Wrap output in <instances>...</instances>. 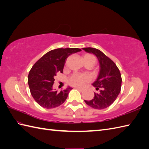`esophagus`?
<instances>
[{
    "label": "esophagus",
    "mask_w": 149,
    "mask_h": 149,
    "mask_svg": "<svg viewBox=\"0 0 149 149\" xmlns=\"http://www.w3.org/2000/svg\"><path fill=\"white\" fill-rule=\"evenodd\" d=\"M76 89H77L78 90H79L81 91H83L84 90V88H79V87H75Z\"/></svg>",
    "instance_id": "34e87169"
}]
</instances>
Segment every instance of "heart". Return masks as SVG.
Returning a JSON list of instances; mask_svg holds the SVG:
<instances>
[{"instance_id":"heart-1","label":"heart","mask_w":149,"mask_h":149,"mask_svg":"<svg viewBox=\"0 0 149 149\" xmlns=\"http://www.w3.org/2000/svg\"><path fill=\"white\" fill-rule=\"evenodd\" d=\"M84 61H91L95 63L96 59L94 56L86 54L83 57ZM90 78L86 75L78 74V73H74L68 79V83L73 86H82L83 85L89 81Z\"/></svg>"}]
</instances>
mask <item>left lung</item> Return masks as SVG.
I'll return each instance as SVG.
<instances>
[{
	"label": "left lung",
	"mask_w": 149,
	"mask_h": 149,
	"mask_svg": "<svg viewBox=\"0 0 149 149\" xmlns=\"http://www.w3.org/2000/svg\"><path fill=\"white\" fill-rule=\"evenodd\" d=\"M86 52L97 56L100 64V72L97 80L92 84L97 93L90 100H84L87 105L97 109H103L115 102L121 90L122 77L116 64L100 50L87 47Z\"/></svg>",
	"instance_id": "obj_1"
}]
</instances>
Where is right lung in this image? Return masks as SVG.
<instances>
[{
  "mask_svg": "<svg viewBox=\"0 0 149 149\" xmlns=\"http://www.w3.org/2000/svg\"><path fill=\"white\" fill-rule=\"evenodd\" d=\"M81 50L78 48L52 50L33 66L28 75V84L31 95L40 106L51 109L65 102L72 88L68 87L60 92L53 90L54 77L58 72L63 73L66 59Z\"/></svg>",
  "mask_w": 149,
  "mask_h": 149,
  "instance_id": "1",
  "label": "right lung"
}]
</instances>
